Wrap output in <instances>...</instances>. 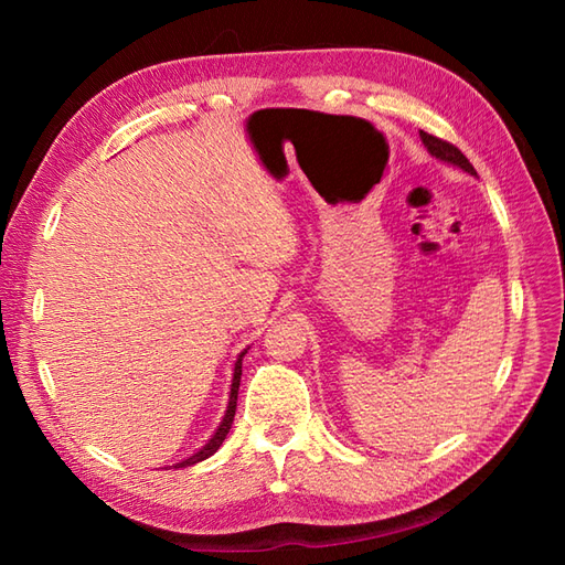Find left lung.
I'll return each mask as SVG.
<instances>
[{"instance_id":"obj_1","label":"left lung","mask_w":565,"mask_h":565,"mask_svg":"<svg viewBox=\"0 0 565 565\" xmlns=\"http://www.w3.org/2000/svg\"><path fill=\"white\" fill-rule=\"evenodd\" d=\"M419 138H423L425 148L429 150L431 158H437V160H441V162H449V164L461 167L463 172H468V174H473V177H476L473 164L468 162V160H466V154H463L459 148H456V146H451V142L441 140V138H437V136H429V134H425V130H419Z\"/></svg>"}]
</instances>
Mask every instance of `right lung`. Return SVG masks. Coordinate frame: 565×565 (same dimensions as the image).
Returning a JSON list of instances; mask_svg holds the SVG:
<instances>
[{
  "label": "right lung",
  "mask_w": 565,
  "mask_h": 565,
  "mask_svg": "<svg viewBox=\"0 0 565 565\" xmlns=\"http://www.w3.org/2000/svg\"><path fill=\"white\" fill-rule=\"evenodd\" d=\"M245 354H247V350H245V352H239L237 362H235V369H233L231 401H227V411H225V415H223V423L218 425V429L213 431V437H211L206 444H203V447H201L196 454H191L189 459L179 461L174 468L194 466V463H199V461H203V459H209V456H213L215 451L221 449V444H223V439L227 437V431H231V427H233V419H235V407H237V388H239V376H243V356H245Z\"/></svg>",
  "instance_id": "obj_1"
}]
</instances>
